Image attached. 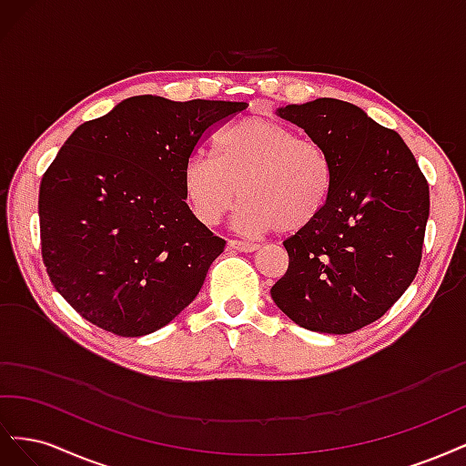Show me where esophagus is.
I'll use <instances>...</instances> for the list:
<instances>
[{
    "label": "esophagus",
    "instance_id": "obj_1",
    "mask_svg": "<svg viewBox=\"0 0 466 466\" xmlns=\"http://www.w3.org/2000/svg\"><path fill=\"white\" fill-rule=\"evenodd\" d=\"M228 248L235 250V252H255V250H258V245L257 243L237 241V238H231V241H228Z\"/></svg>",
    "mask_w": 466,
    "mask_h": 466
}]
</instances>
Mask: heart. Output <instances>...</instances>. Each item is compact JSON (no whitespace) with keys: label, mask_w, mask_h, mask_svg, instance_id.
<instances>
[{"label":"heart","mask_w":466,"mask_h":466,"mask_svg":"<svg viewBox=\"0 0 466 466\" xmlns=\"http://www.w3.org/2000/svg\"><path fill=\"white\" fill-rule=\"evenodd\" d=\"M214 159L194 157L182 171V190L194 216L218 225L235 208L238 225L252 233H298L327 208L334 167L315 139L288 124L247 116L223 128L211 146Z\"/></svg>","instance_id":"b5f03b06"}]
</instances>
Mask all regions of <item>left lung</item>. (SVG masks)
I'll return each mask as SVG.
<instances>
[{
  "label": "left lung",
  "mask_w": 466,
  "mask_h": 466,
  "mask_svg": "<svg viewBox=\"0 0 466 466\" xmlns=\"http://www.w3.org/2000/svg\"><path fill=\"white\" fill-rule=\"evenodd\" d=\"M329 151L330 200L288 237L274 303L299 327L350 334L383 317L418 274L430 187L402 137L338 98L278 108Z\"/></svg>",
  "instance_id": "left-lung-1"
}]
</instances>
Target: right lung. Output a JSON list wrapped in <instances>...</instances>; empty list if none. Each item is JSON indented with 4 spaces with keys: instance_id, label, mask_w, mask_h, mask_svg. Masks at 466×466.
I'll return each mask as SVG.
<instances>
[{
    "instance_id": "obj_1",
    "label": "right lung",
    "mask_w": 466,
    "mask_h": 466,
    "mask_svg": "<svg viewBox=\"0 0 466 466\" xmlns=\"http://www.w3.org/2000/svg\"><path fill=\"white\" fill-rule=\"evenodd\" d=\"M245 106L139 95L67 137L40 180V245L52 286L83 319L134 338L194 301L225 241L192 214L182 171Z\"/></svg>"
}]
</instances>
